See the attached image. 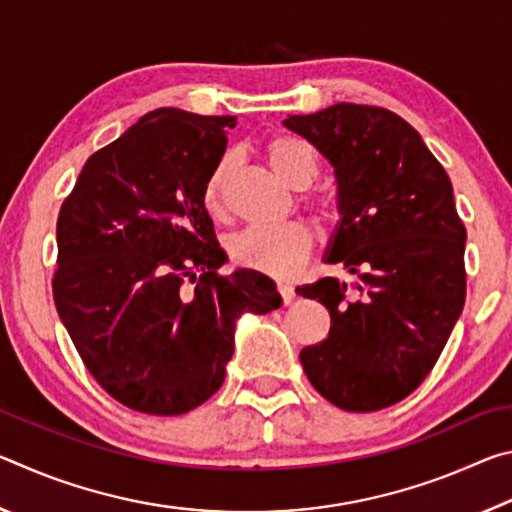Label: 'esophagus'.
Instances as JSON below:
<instances>
[{
	"label": "esophagus",
	"mask_w": 512,
	"mask_h": 512,
	"mask_svg": "<svg viewBox=\"0 0 512 512\" xmlns=\"http://www.w3.org/2000/svg\"><path fill=\"white\" fill-rule=\"evenodd\" d=\"M277 293H280V298H282L284 305H289V302L293 300V296H296V293H293L291 284H277Z\"/></svg>",
	"instance_id": "34e87169"
}]
</instances>
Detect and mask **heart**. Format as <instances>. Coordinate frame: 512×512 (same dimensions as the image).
I'll list each match as a JSON object with an SVG mask.
<instances>
[{
	"label": "heart",
	"mask_w": 512,
	"mask_h": 512,
	"mask_svg": "<svg viewBox=\"0 0 512 512\" xmlns=\"http://www.w3.org/2000/svg\"><path fill=\"white\" fill-rule=\"evenodd\" d=\"M264 158L268 169L291 189H307L318 176V155L314 146L302 137L277 133L264 142ZM232 171V158L225 155L214 164L203 183V207L212 216L223 214V194ZM320 221L332 219V205L323 198L311 201ZM311 232L302 223H287L280 228H248L230 239V259L241 268L271 275L287 277L305 262L311 253Z\"/></svg>",
	"instance_id": "1"
}]
</instances>
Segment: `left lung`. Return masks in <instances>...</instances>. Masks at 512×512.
Wrapping results in <instances>:
<instances>
[{"mask_svg":"<svg viewBox=\"0 0 512 512\" xmlns=\"http://www.w3.org/2000/svg\"><path fill=\"white\" fill-rule=\"evenodd\" d=\"M284 126L332 162L343 219L327 262L357 275L296 289L332 318L300 363L339 409H386L436 366L465 305L467 232L452 183L418 131L386 108L336 103Z\"/></svg>","mask_w":512,"mask_h":512,"instance_id":"obj_1","label":"left lung"}]
</instances>
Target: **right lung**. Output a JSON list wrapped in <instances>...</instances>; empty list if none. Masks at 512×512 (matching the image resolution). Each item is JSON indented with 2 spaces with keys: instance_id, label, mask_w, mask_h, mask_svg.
I'll list each match as a JSON object with an SVG mask.
<instances>
[{
  "instance_id": "1",
  "label": "right lung",
  "mask_w": 512,
  "mask_h": 512,
  "mask_svg": "<svg viewBox=\"0 0 512 512\" xmlns=\"http://www.w3.org/2000/svg\"><path fill=\"white\" fill-rule=\"evenodd\" d=\"M232 126L153 110L90 155L60 205L56 311L90 375L133 411L180 415L210 400L235 352V320L280 307L266 275L219 273L201 192Z\"/></svg>"
}]
</instances>
